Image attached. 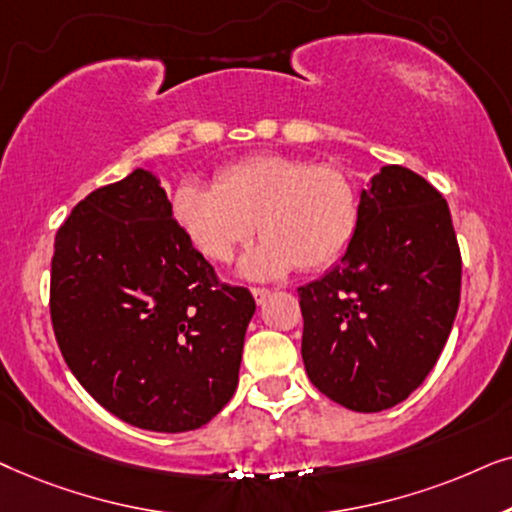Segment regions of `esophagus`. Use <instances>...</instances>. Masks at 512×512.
<instances>
[{"mask_svg":"<svg viewBox=\"0 0 512 512\" xmlns=\"http://www.w3.org/2000/svg\"><path fill=\"white\" fill-rule=\"evenodd\" d=\"M269 295H271V290H267V288H252V297H255L257 304L267 302Z\"/></svg>","mask_w":512,"mask_h":512,"instance_id":"esophagus-1","label":"esophagus"}]
</instances>
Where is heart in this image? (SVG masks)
I'll return each mask as SVG.
<instances>
[{
  "mask_svg": "<svg viewBox=\"0 0 512 512\" xmlns=\"http://www.w3.org/2000/svg\"><path fill=\"white\" fill-rule=\"evenodd\" d=\"M360 210L349 170L288 154L248 156L222 168L213 187L187 180L170 199L177 227L213 262H229L260 227L264 241L241 262L250 278L337 264L356 241Z\"/></svg>",
  "mask_w": 512,
  "mask_h": 512,
  "instance_id": "1",
  "label": "heart"
}]
</instances>
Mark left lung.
Masks as SVG:
<instances>
[{
  "label": "left lung",
  "instance_id": "8db88e82",
  "mask_svg": "<svg viewBox=\"0 0 512 512\" xmlns=\"http://www.w3.org/2000/svg\"><path fill=\"white\" fill-rule=\"evenodd\" d=\"M360 203L349 252L297 290L302 358L327 398L381 412L438 363L459 309L461 252L447 201L410 168H381Z\"/></svg>",
  "mask_w": 512,
  "mask_h": 512
}]
</instances>
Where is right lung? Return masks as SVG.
Returning a JSON list of instances; mask_svg holds the SVG:
<instances>
[{
	"label": "right lung",
	"instance_id": "1",
	"mask_svg": "<svg viewBox=\"0 0 512 512\" xmlns=\"http://www.w3.org/2000/svg\"><path fill=\"white\" fill-rule=\"evenodd\" d=\"M255 313L220 283L149 170L79 201L56 234L51 323L79 384L126 424L194 431L229 403Z\"/></svg>",
	"mask_w": 512,
	"mask_h": 512
}]
</instances>
